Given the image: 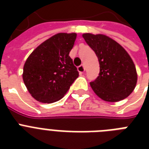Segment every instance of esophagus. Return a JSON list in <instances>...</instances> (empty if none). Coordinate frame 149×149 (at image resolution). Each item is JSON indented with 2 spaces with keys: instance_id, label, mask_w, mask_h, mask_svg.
Here are the masks:
<instances>
[{
  "instance_id": "esophagus-1",
  "label": "esophagus",
  "mask_w": 149,
  "mask_h": 149,
  "mask_svg": "<svg viewBox=\"0 0 149 149\" xmlns=\"http://www.w3.org/2000/svg\"><path fill=\"white\" fill-rule=\"evenodd\" d=\"M77 70L79 71V72H85V68H84V65H79L78 67H77Z\"/></svg>"
}]
</instances>
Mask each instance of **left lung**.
Here are the masks:
<instances>
[{
    "label": "left lung",
    "mask_w": 149,
    "mask_h": 149,
    "mask_svg": "<svg viewBox=\"0 0 149 149\" xmlns=\"http://www.w3.org/2000/svg\"><path fill=\"white\" fill-rule=\"evenodd\" d=\"M83 37L99 60V76L90 84L93 92L107 102H118L127 97L138 80L135 65L129 54L105 35L84 33Z\"/></svg>",
    "instance_id": "left-lung-1"
}]
</instances>
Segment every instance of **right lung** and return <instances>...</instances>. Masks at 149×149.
<instances>
[{"label": "right lung", "mask_w": 149, "mask_h": 149, "mask_svg": "<svg viewBox=\"0 0 149 149\" xmlns=\"http://www.w3.org/2000/svg\"><path fill=\"white\" fill-rule=\"evenodd\" d=\"M77 33H58L43 42L25 61L23 81L31 97L50 104L64 97L79 76L69 54Z\"/></svg>", "instance_id": "1"}]
</instances>
